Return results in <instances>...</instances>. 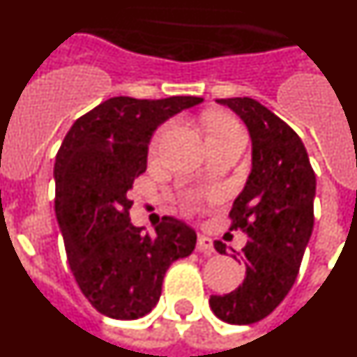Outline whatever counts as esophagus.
Returning <instances> with one entry per match:
<instances>
[{
	"mask_svg": "<svg viewBox=\"0 0 357 357\" xmlns=\"http://www.w3.org/2000/svg\"><path fill=\"white\" fill-rule=\"evenodd\" d=\"M197 250L200 252V254H207L211 255L214 252V245H213V239L209 238V236H204L200 234L198 236V241H197Z\"/></svg>",
	"mask_w": 357,
	"mask_h": 357,
	"instance_id": "34e87169",
	"label": "esophagus"
}]
</instances>
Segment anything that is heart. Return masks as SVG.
Instances as JSON below:
<instances>
[{
  "label": "heart",
  "instance_id": "1",
  "mask_svg": "<svg viewBox=\"0 0 357 357\" xmlns=\"http://www.w3.org/2000/svg\"><path fill=\"white\" fill-rule=\"evenodd\" d=\"M238 128H239L238 123H236L234 119L227 114H214V116H211V119H209V137L211 135H216V134H225V132L238 130ZM164 132H166V127H162L155 135H153V139H151V143H150V151L157 150V146H159L160 137H162Z\"/></svg>",
  "mask_w": 357,
  "mask_h": 357
}]
</instances>
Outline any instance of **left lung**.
Returning a JSON list of instances; mask_svg holds the SVG:
<instances>
[{
  "label": "left lung",
  "instance_id": "1",
  "mask_svg": "<svg viewBox=\"0 0 357 357\" xmlns=\"http://www.w3.org/2000/svg\"><path fill=\"white\" fill-rule=\"evenodd\" d=\"M245 121L252 137V172L234 200L230 230H243L248 241L236 254L247 266L243 284L227 295H211L220 320L248 326L263 320L291 289L313 232L317 193L307 151L296 132L257 100L222 98ZM225 254V243L214 241ZM236 259V255H234Z\"/></svg>",
  "mask_w": 357,
  "mask_h": 357
}]
</instances>
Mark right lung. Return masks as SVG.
<instances>
[{
  "label": "right lung",
  "mask_w": 357,
  "mask_h": 357,
  "mask_svg": "<svg viewBox=\"0 0 357 357\" xmlns=\"http://www.w3.org/2000/svg\"><path fill=\"white\" fill-rule=\"evenodd\" d=\"M204 98H109L80 116L56 151L55 214L78 288L96 311L135 320L159 302L169 264L188 257L197 232L164 216L150 236L130 223L128 189L146 172L160 123Z\"/></svg>",
  "instance_id": "1"
}]
</instances>
